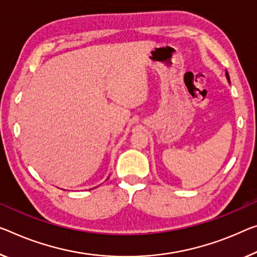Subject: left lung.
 <instances>
[{"mask_svg":"<svg viewBox=\"0 0 257 257\" xmlns=\"http://www.w3.org/2000/svg\"><path fill=\"white\" fill-rule=\"evenodd\" d=\"M225 74H226V78H227V80H228V81H230V76H228L227 71H226V72H225Z\"/></svg>","mask_w":257,"mask_h":257,"instance_id":"obj_1","label":"left lung"}]
</instances>
